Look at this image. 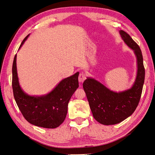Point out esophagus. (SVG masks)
Returning <instances> with one entry per match:
<instances>
[{
    "label": "esophagus",
    "mask_w": 155,
    "mask_h": 155,
    "mask_svg": "<svg viewBox=\"0 0 155 155\" xmlns=\"http://www.w3.org/2000/svg\"><path fill=\"white\" fill-rule=\"evenodd\" d=\"M86 79H87V78H86V75L85 74V73L81 72L80 74H79V78H78L79 82L83 83L84 81Z\"/></svg>",
    "instance_id": "obj_1"
}]
</instances>
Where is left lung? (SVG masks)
I'll return each instance as SVG.
<instances>
[{
    "mask_svg": "<svg viewBox=\"0 0 155 155\" xmlns=\"http://www.w3.org/2000/svg\"><path fill=\"white\" fill-rule=\"evenodd\" d=\"M121 38L137 56L138 70L133 86L128 90L115 92L96 79L87 78L83 84L84 91L94 119L106 125H114L127 118L138 105L145 79L142 51L131 37L123 30Z\"/></svg>",
    "mask_w": 155,
    "mask_h": 155,
    "instance_id": "1",
    "label": "left lung"
}]
</instances>
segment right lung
Returning <instances> with one entry per match:
<instances>
[{
	"label": "right lung",
	"mask_w": 155,
	"mask_h": 155,
	"mask_svg": "<svg viewBox=\"0 0 155 155\" xmlns=\"http://www.w3.org/2000/svg\"><path fill=\"white\" fill-rule=\"evenodd\" d=\"M28 36V35L22 41L18 49ZM16 59L17 54L12 67V88L14 98L22 114L32 125L48 129L58 127L65 120L68 102L79 87V72L63 79L46 95L31 96L24 92L20 87Z\"/></svg>",
	"instance_id": "add662e5"
}]
</instances>
